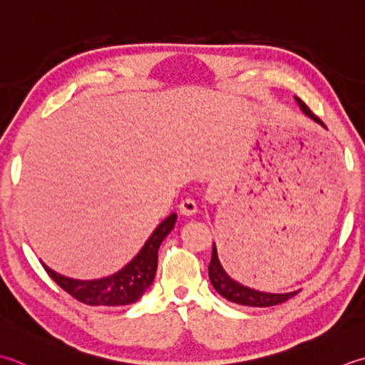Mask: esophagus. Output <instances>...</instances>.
<instances>
[{"label":"esophagus","instance_id":"obj_1","mask_svg":"<svg viewBox=\"0 0 365 365\" xmlns=\"http://www.w3.org/2000/svg\"><path fill=\"white\" fill-rule=\"evenodd\" d=\"M178 209H180L182 215L191 217L197 212V204L192 201V199H185V201H182V204H180V207H178Z\"/></svg>","mask_w":365,"mask_h":365}]
</instances>
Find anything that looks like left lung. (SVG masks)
<instances>
[{
  "mask_svg": "<svg viewBox=\"0 0 365 365\" xmlns=\"http://www.w3.org/2000/svg\"><path fill=\"white\" fill-rule=\"evenodd\" d=\"M294 99L307 117L315 121V123H318L319 126L326 128L323 121H321L315 115V113H312V110L307 107V104L302 101V99H299L297 96H294ZM209 278H210L212 287L215 288V291L221 297H225V299H227V301H231L234 304L247 305V307H272V305L283 304V302H287L288 299L294 297L297 292L301 291V289H297V291H291V292H264V291L248 288V287H245V284L235 282L234 278H231L226 274V270L223 269V266H221L215 242H213V247H212V259L209 264Z\"/></svg>",
  "mask_w": 365,
  "mask_h": 365,
  "instance_id": "obj_1",
  "label": "left lung"
}]
</instances>
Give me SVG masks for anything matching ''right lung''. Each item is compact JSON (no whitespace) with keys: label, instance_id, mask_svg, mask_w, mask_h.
Listing matches in <instances>:
<instances>
[{"label":"right lung","instance_id":"1","mask_svg":"<svg viewBox=\"0 0 365 365\" xmlns=\"http://www.w3.org/2000/svg\"><path fill=\"white\" fill-rule=\"evenodd\" d=\"M175 221L177 213H170L168 218H164L155 227L139 253L112 275L93 278V280H81V278H71L55 272L46 262L41 261V264L50 278L77 301L87 305H130L139 301L142 294L150 288V284L153 283L156 267H158L160 245L166 239V235L174 230Z\"/></svg>","mask_w":365,"mask_h":365}]
</instances>
